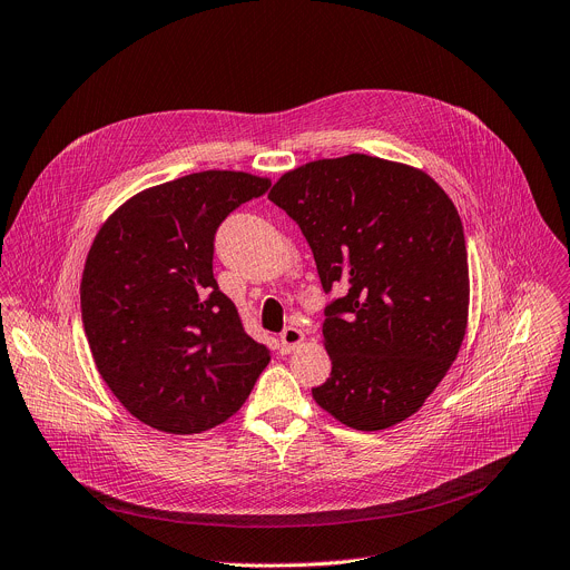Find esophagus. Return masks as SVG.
I'll return each mask as SVG.
<instances>
[{
    "mask_svg": "<svg viewBox=\"0 0 570 570\" xmlns=\"http://www.w3.org/2000/svg\"><path fill=\"white\" fill-rule=\"evenodd\" d=\"M303 342V333L296 326H287L281 333V354H289L294 346H298Z\"/></svg>",
    "mask_w": 570,
    "mask_h": 570,
    "instance_id": "1",
    "label": "esophagus"
}]
</instances>
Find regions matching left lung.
I'll use <instances>...</instances> for the list:
<instances>
[{
  "label": "left lung",
  "instance_id": "left-lung-1",
  "mask_svg": "<svg viewBox=\"0 0 570 570\" xmlns=\"http://www.w3.org/2000/svg\"><path fill=\"white\" fill-rule=\"evenodd\" d=\"M269 200L301 228L328 294L331 376L313 387L315 402L358 431L406 420L465 335L468 250L454 203L426 173L367 155L289 170Z\"/></svg>",
  "mask_w": 570,
  "mask_h": 570
}]
</instances>
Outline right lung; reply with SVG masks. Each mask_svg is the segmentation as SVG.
I'll return each mask as SVG.
<instances>
[{"mask_svg": "<svg viewBox=\"0 0 570 570\" xmlns=\"http://www.w3.org/2000/svg\"><path fill=\"white\" fill-rule=\"evenodd\" d=\"M269 187L237 170L164 183L111 214L86 257L81 324L98 372L159 431L226 422L269 363L212 272L218 226Z\"/></svg>", "mask_w": 570, "mask_h": 570, "instance_id": "add662e5", "label": "right lung"}]
</instances>
